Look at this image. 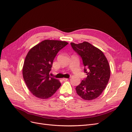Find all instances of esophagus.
Masks as SVG:
<instances>
[{
    "label": "esophagus",
    "instance_id": "esophagus-1",
    "mask_svg": "<svg viewBox=\"0 0 132 132\" xmlns=\"http://www.w3.org/2000/svg\"><path fill=\"white\" fill-rule=\"evenodd\" d=\"M68 80V78H62V80H63V81H67Z\"/></svg>",
    "mask_w": 132,
    "mask_h": 132
}]
</instances>
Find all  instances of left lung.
Listing matches in <instances>:
<instances>
[{
  "label": "left lung",
  "mask_w": 132,
  "mask_h": 132,
  "mask_svg": "<svg viewBox=\"0 0 132 132\" xmlns=\"http://www.w3.org/2000/svg\"><path fill=\"white\" fill-rule=\"evenodd\" d=\"M72 49L82 59L85 80L76 88L77 94L84 100H94L102 94L108 83L110 66L103 52L87 42L75 44L71 43Z\"/></svg>",
  "instance_id": "left-lung-1"
}]
</instances>
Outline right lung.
<instances>
[{
    "mask_svg": "<svg viewBox=\"0 0 132 132\" xmlns=\"http://www.w3.org/2000/svg\"><path fill=\"white\" fill-rule=\"evenodd\" d=\"M68 44L65 41L46 39L34 46L26 55L23 76L29 90L36 97L47 99L56 93L61 84L49 75L59 51Z\"/></svg>",
    "mask_w": 132,
    "mask_h": 132,
    "instance_id": "right-lung-1",
    "label": "right lung"
}]
</instances>
